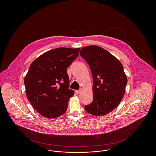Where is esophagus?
Returning <instances> with one entry per match:
<instances>
[{"label": "esophagus", "instance_id": "obj_1", "mask_svg": "<svg viewBox=\"0 0 156 156\" xmlns=\"http://www.w3.org/2000/svg\"><path fill=\"white\" fill-rule=\"evenodd\" d=\"M81 91V89H80V90H75V93H76V94L78 95V94H80Z\"/></svg>", "mask_w": 156, "mask_h": 156}]
</instances>
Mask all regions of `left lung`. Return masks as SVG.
I'll list each match as a JSON object with an SVG mask.
<instances>
[{
	"label": "left lung",
	"mask_w": 156,
	"mask_h": 156,
	"mask_svg": "<svg viewBox=\"0 0 156 156\" xmlns=\"http://www.w3.org/2000/svg\"><path fill=\"white\" fill-rule=\"evenodd\" d=\"M80 55L88 64L93 77V101L85 109L91 115L104 116L113 111L125 95L127 78L123 65L97 45L83 47Z\"/></svg>",
	"instance_id": "8db88e82"
}]
</instances>
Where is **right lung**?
<instances>
[{
    "mask_svg": "<svg viewBox=\"0 0 156 156\" xmlns=\"http://www.w3.org/2000/svg\"><path fill=\"white\" fill-rule=\"evenodd\" d=\"M80 48L59 47L33 61L24 78L26 94L32 106L47 118L64 115L74 94L69 86L67 68L78 57Z\"/></svg>",
    "mask_w": 156,
    "mask_h": 156,
    "instance_id": "1",
    "label": "right lung"
}]
</instances>
